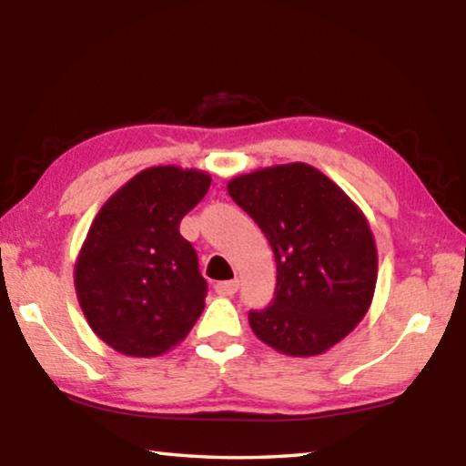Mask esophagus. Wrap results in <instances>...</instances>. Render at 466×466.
Listing matches in <instances>:
<instances>
[{
	"label": "esophagus",
	"instance_id": "34e87169",
	"mask_svg": "<svg viewBox=\"0 0 466 466\" xmlns=\"http://www.w3.org/2000/svg\"><path fill=\"white\" fill-rule=\"evenodd\" d=\"M238 279H230V281H218L216 283V291L219 296H232V294H236V291H238Z\"/></svg>",
	"mask_w": 466,
	"mask_h": 466
}]
</instances>
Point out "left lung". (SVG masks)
Listing matches in <instances>:
<instances>
[{
	"mask_svg": "<svg viewBox=\"0 0 466 466\" xmlns=\"http://www.w3.org/2000/svg\"><path fill=\"white\" fill-rule=\"evenodd\" d=\"M228 193L261 228L278 265L271 306L248 312L252 333L283 356L329 351L374 298L378 250L364 211L304 162L234 177Z\"/></svg>",
	"mask_w": 466,
	"mask_h": 466,
	"instance_id": "1",
	"label": "left lung"
}]
</instances>
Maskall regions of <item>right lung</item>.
I'll return each instance as SVG.
<instances>
[{"instance_id":"1","label":"right lung","mask_w":466,"mask_h":466,"mask_svg":"<svg viewBox=\"0 0 466 466\" xmlns=\"http://www.w3.org/2000/svg\"><path fill=\"white\" fill-rule=\"evenodd\" d=\"M209 185L197 168H146L92 219L74 267L77 302L100 341L123 356H162L201 317L208 283L178 226Z\"/></svg>"}]
</instances>
